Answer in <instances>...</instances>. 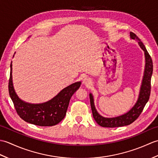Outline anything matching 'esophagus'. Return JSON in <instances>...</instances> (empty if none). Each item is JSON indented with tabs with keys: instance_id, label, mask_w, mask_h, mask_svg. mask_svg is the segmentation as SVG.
<instances>
[{
	"instance_id": "obj_1",
	"label": "esophagus",
	"mask_w": 158,
	"mask_h": 158,
	"mask_svg": "<svg viewBox=\"0 0 158 158\" xmlns=\"http://www.w3.org/2000/svg\"><path fill=\"white\" fill-rule=\"evenodd\" d=\"M83 83L85 85H89L91 84V79L88 77H85L83 79Z\"/></svg>"
}]
</instances>
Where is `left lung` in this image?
<instances>
[{
	"instance_id": "obj_1",
	"label": "left lung",
	"mask_w": 158,
	"mask_h": 158,
	"mask_svg": "<svg viewBox=\"0 0 158 158\" xmlns=\"http://www.w3.org/2000/svg\"><path fill=\"white\" fill-rule=\"evenodd\" d=\"M130 38L134 40H136L138 41L139 46L140 47L144 52H145V67L143 81L140 86V89L139 95L138 100L134 106L128 112L115 117L111 118H106L104 117L97 111L94 102V98L91 93L89 94L90 105H91L92 111L93 114L94 119H95L96 123L102 127H121L124 126L130 125V123L135 122L138 118L140 113L145 107L147 102H148L151 94V79L153 73V62L152 59L149 54L148 52L146 49L145 45H143L140 39L137 36L135 33L130 32Z\"/></svg>"
}]
</instances>
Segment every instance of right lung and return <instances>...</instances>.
Masks as SVG:
<instances>
[{"mask_svg": "<svg viewBox=\"0 0 158 158\" xmlns=\"http://www.w3.org/2000/svg\"><path fill=\"white\" fill-rule=\"evenodd\" d=\"M10 66L9 93L18 115L25 122L39 126H52L61 122L66 115L70 98L79 88L81 81L64 88L48 102L28 103L20 99L15 92L12 80V62Z\"/></svg>", "mask_w": 158, "mask_h": 158, "instance_id": "right-lung-1", "label": "right lung"}]
</instances>
